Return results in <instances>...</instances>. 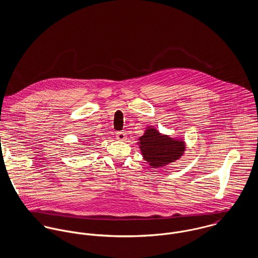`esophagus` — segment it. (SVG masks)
Returning <instances> with one entry per match:
<instances>
[{
	"instance_id": "esophagus-1",
	"label": "esophagus",
	"mask_w": 258,
	"mask_h": 258,
	"mask_svg": "<svg viewBox=\"0 0 258 258\" xmlns=\"http://www.w3.org/2000/svg\"><path fill=\"white\" fill-rule=\"evenodd\" d=\"M116 138L118 141H125L127 139V135L124 132H117Z\"/></svg>"
}]
</instances>
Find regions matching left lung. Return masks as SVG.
Listing matches in <instances>:
<instances>
[{"mask_svg":"<svg viewBox=\"0 0 258 258\" xmlns=\"http://www.w3.org/2000/svg\"><path fill=\"white\" fill-rule=\"evenodd\" d=\"M137 144L143 159L151 168H163L174 163L184 155L186 149L184 139L162 134L153 126L146 127Z\"/></svg>","mask_w":258,"mask_h":258,"instance_id":"1","label":"left lung"}]
</instances>
